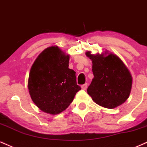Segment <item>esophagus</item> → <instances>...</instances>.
<instances>
[{
	"mask_svg": "<svg viewBox=\"0 0 147 147\" xmlns=\"http://www.w3.org/2000/svg\"><path fill=\"white\" fill-rule=\"evenodd\" d=\"M87 83L82 84V85L81 86V88H82V89H83V90H86V89H87Z\"/></svg>",
	"mask_w": 147,
	"mask_h": 147,
	"instance_id": "1",
	"label": "esophagus"
}]
</instances>
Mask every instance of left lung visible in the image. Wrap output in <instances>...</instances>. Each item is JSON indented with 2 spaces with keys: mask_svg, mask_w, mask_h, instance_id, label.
I'll list each match as a JSON object with an SVG mask.
<instances>
[{
  "mask_svg": "<svg viewBox=\"0 0 147 147\" xmlns=\"http://www.w3.org/2000/svg\"><path fill=\"white\" fill-rule=\"evenodd\" d=\"M92 61L94 78L87 94L96 104L107 109H114L128 99L133 78L129 69L117 55L108 50L101 53H85Z\"/></svg>",
  "mask_w": 147,
  "mask_h": 147,
  "instance_id": "left-lung-1",
  "label": "left lung"
}]
</instances>
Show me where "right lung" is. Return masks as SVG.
I'll list each match as a JSON object with an SVG mask.
<instances>
[{
	"label": "right lung",
	"mask_w": 147,
	"mask_h": 147,
	"mask_svg": "<svg viewBox=\"0 0 147 147\" xmlns=\"http://www.w3.org/2000/svg\"><path fill=\"white\" fill-rule=\"evenodd\" d=\"M69 58L58 46H51L40 53L31 67L29 95L45 113L57 115L65 111L81 89L76 72L69 69Z\"/></svg>",
	"instance_id": "right-lung-1"
}]
</instances>
